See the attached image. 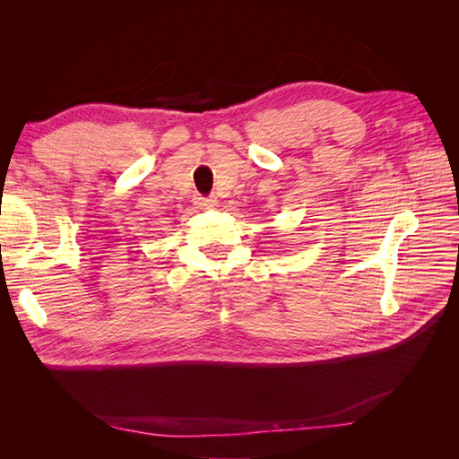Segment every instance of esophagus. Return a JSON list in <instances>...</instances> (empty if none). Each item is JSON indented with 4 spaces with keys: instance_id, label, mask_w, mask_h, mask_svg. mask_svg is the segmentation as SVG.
Segmentation results:
<instances>
[{
    "instance_id": "obj_1",
    "label": "esophagus",
    "mask_w": 459,
    "mask_h": 459,
    "mask_svg": "<svg viewBox=\"0 0 459 459\" xmlns=\"http://www.w3.org/2000/svg\"><path fill=\"white\" fill-rule=\"evenodd\" d=\"M195 203L197 206L201 208H211V206H216V197H195Z\"/></svg>"
}]
</instances>
